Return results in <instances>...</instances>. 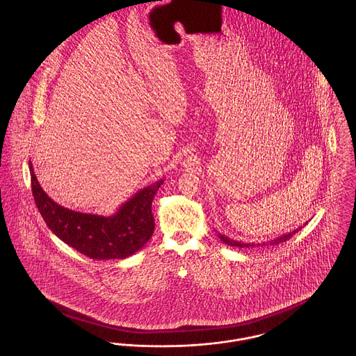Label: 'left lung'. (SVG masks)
Masks as SVG:
<instances>
[{
  "label": "left lung",
  "instance_id": "left-lung-1",
  "mask_svg": "<svg viewBox=\"0 0 356 356\" xmlns=\"http://www.w3.org/2000/svg\"><path fill=\"white\" fill-rule=\"evenodd\" d=\"M305 224H307V222H305ZM302 228H303V227H299V228H296V229H293V231H291V232H288V234H283V235H280V236L275 237V238H271V240H267V241H263V243H243V241H236V240H234V238L224 236V235H221V234H218V236H219V238H220L222 243H225V244H228V245H231V247H238V248L271 247V245L280 244V243H283V241H287V240H289L291 237L293 236L296 232H299Z\"/></svg>",
  "mask_w": 356,
  "mask_h": 356
}]
</instances>
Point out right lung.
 Returning a JSON list of instances; mask_svg holds the SVG:
<instances>
[{"instance_id":"1","label":"right lung","mask_w":356,"mask_h":356,"mask_svg":"<svg viewBox=\"0 0 356 356\" xmlns=\"http://www.w3.org/2000/svg\"><path fill=\"white\" fill-rule=\"evenodd\" d=\"M34 202L51 232L79 252L97 260L127 259L141 250L154 231L153 196L159 180L135 193L112 216L68 209L53 202L41 188L29 161Z\"/></svg>"}]
</instances>
